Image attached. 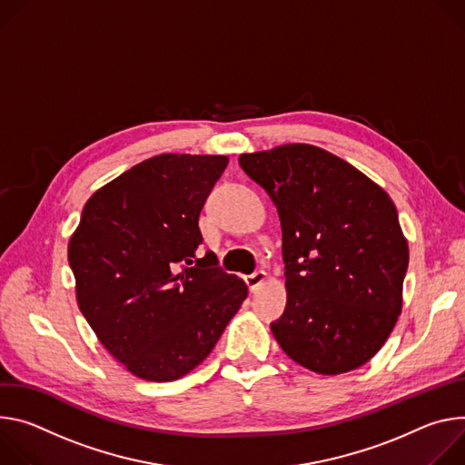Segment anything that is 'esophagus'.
I'll return each mask as SVG.
<instances>
[{
  "mask_svg": "<svg viewBox=\"0 0 465 465\" xmlns=\"http://www.w3.org/2000/svg\"><path fill=\"white\" fill-rule=\"evenodd\" d=\"M266 279H268V273H266V272H254L252 275H247V277H245V284H247L249 292H256V290H259V288L266 282Z\"/></svg>",
  "mask_w": 465,
  "mask_h": 465,
  "instance_id": "34e87169",
  "label": "esophagus"
}]
</instances>
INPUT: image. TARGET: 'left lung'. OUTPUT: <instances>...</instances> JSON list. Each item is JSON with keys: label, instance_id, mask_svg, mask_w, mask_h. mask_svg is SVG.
I'll list each match as a JSON object with an SVG mask.
<instances>
[{"label": "left lung", "instance_id": "1", "mask_svg": "<svg viewBox=\"0 0 465 465\" xmlns=\"http://www.w3.org/2000/svg\"><path fill=\"white\" fill-rule=\"evenodd\" d=\"M281 218L286 311L281 349L320 375L352 371L381 351L402 311L408 242L388 192L311 143L242 153Z\"/></svg>", "mask_w": 465, "mask_h": 465}]
</instances>
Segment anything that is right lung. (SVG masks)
<instances>
[{
  "mask_svg": "<svg viewBox=\"0 0 465 465\" xmlns=\"http://www.w3.org/2000/svg\"><path fill=\"white\" fill-rule=\"evenodd\" d=\"M227 163L225 154L151 157L95 190L70 236L79 311L138 379L170 382L195 370L247 297L214 252L195 259L199 213Z\"/></svg>",
  "mask_w": 465,
  "mask_h": 465,
  "instance_id": "right-lung-1",
  "label": "right lung"
}]
</instances>
